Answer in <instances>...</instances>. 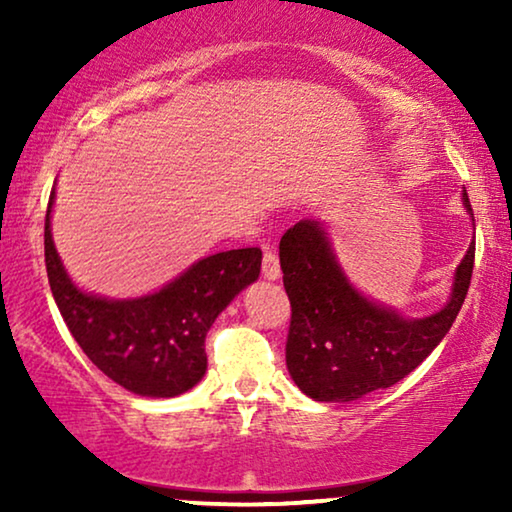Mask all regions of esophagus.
<instances>
[{
  "label": "esophagus",
  "mask_w": 512,
  "mask_h": 512,
  "mask_svg": "<svg viewBox=\"0 0 512 512\" xmlns=\"http://www.w3.org/2000/svg\"><path fill=\"white\" fill-rule=\"evenodd\" d=\"M263 275L268 279H279V275H282V268H279V258L275 251L270 249V244H265L263 247Z\"/></svg>",
  "instance_id": "1"
}]
</instances>
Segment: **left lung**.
<instances>
[{"label": "left lung", "mask_w": 512, "mask_h": 512, "mask_svg": "<svg viewBox=\"0 0 512 512\" xmlns=\"http://www.w3.org/2000/svg\"><path fill=\"white\" fill-rule=\"evenodd\" d=\"M464 205L473 214L464 191ZM475 244L454 275L452 298L424 319H405L363 298L335 261L319 221H298L279 242L291 300L286 366L314 401H356L410 375L450 331L471 286Z\"/></svg>", "instance_id": "1"}]
</instances>
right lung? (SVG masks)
Instances as JSON below:
<instances>
[{"label":"right lung","mask_w":512,"mask_h":512,"mask_svg":"<svg viewBox=\"0 0 512 512\" xmlns=\"http://www.w3.org/2000/svg\"><path fill=\"white\" fill-rule=\"evenodd\" d=\"M48 198L44 254L48 284L69 333L109 380L139 396L170 398L193 389L207 370L205 338L230 300L258 279L261 249H230L191 265L151 296L107 300L76 289L51 237Z\"/></svg>","instance_id":"obj_1"}]
</instances>
